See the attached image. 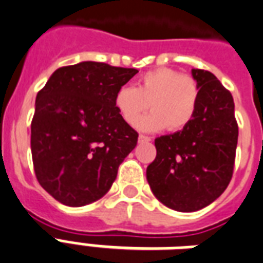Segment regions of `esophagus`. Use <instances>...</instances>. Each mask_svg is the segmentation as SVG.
<instances>
[{
    "instance_id": "1",
    "label": "esophagus",
    "mask_w": 263,
    "mask_h": 263,
    "mask_svg": "<svg viewBox=\"0 0 263 263\" xmlns=\"http://www.w3.org/2000/svg\"><path fill=\"white\" fill-rule=\"evenodd\" d=\"M138 141L141 142V143H143V142H151L152 138L151 137H145V135H139Z\"/></svg>"
}]
</instances>
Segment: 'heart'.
I'll return each mask as SVG.
<instances>
[{"label":"heart","instance_id":"1","mask_svg":"<svg viewBox=\"0 0 263 263\" xmlns=\"http://www.w3.org/2000/svg\"><path fill=\"white\" fill-rule=\"evenodd\" d=\"M199 99V87L192 77L171 68L146 72L138 87L121 86L114 96V106L126 124L135 125L147 111H153L139 122V128L171 132L184 129L194 120Z\"/></svg>","mask_w":263,"mask_h":263}]
</instances>
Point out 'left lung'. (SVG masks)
<instances>
[{
  "label": "left lung",
  "mask_w": 263,
  "mask_h": 263,
  "mask_svg": "<svg viewBox=\"0 0 263 263\" xmlns=\"http://www.w3.org/2000/svg\"><path fill=\"white\" fill-rule=\"evenodd\" d=\"M199 87L194 120L155 139L157 155L146 168L152 192L170 209L195 212L224 192L234 170L238 125L231 93L205 69H192Z\"/></svg>",
  "instance_id": "1"
}]
</instances>
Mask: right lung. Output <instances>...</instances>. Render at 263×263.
Wrapping results in <instances>:
<instances>
[{"label":"right lung","instance_id":"add662e5","mask_svg":"<svg viewBox=\"0 0 263 263\" xmlns=\"http://www.w3.org/2000/svg\"><path fill=\"white\" fill-rule=\"evenodd\" d=\"M135 68L85 61L58 68L36 97L32 159L39 184L67 206L106 195L138 132L114 106Z\"/></svg>","mask_w":263,"mask_h":263}]
</instances>
